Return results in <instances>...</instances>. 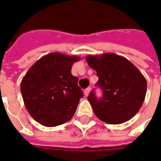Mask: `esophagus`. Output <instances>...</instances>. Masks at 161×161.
<instances>
[{"instance_id":"34e87169","label":"esophagus","mask_w":161,"mask_h":161,"mask_svg":"<svg viewBox=\"0 0 161 161\" xmlns=\"http://www.w3.org/2000/svg\"><path fill=\"white\" fill-rule=\"evenodd\" d=\"M90 92H91V88L88 87L87 89H85V91H84V95H85L86 97H88L89 94H90Z\"/></svg>"}]
</instances>
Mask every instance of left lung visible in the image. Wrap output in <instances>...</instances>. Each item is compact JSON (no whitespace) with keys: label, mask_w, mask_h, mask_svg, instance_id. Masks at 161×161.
Wrapping results in <instances>:
<instances>
[{"label":"left lung","mask_w":161,"mask_h":161,"mask_svg":"<svg viewBox=\"0 0 161 161\" xmlns=\"http://www.w3.org/2000/svg\"><path fill=\"white\" fill-rule=\"evenodd\" d=\"M86 61L97 71V86L103 91L100 99L94 91L88 97L97 118L108 124H120L134 117L147 92V81L142 72L127 58L114 53L90 55Z\"/></svg>","instance_id":"left-lung-1"}]
</instances>
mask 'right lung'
Masks as SVG:
<instances>
[{"label":"right lung","instance_id":"1","mask_svg":"<svg viewBox=\"0 0 161 161\" xmlns=\"http://www.w3.org/2000/svg\"><path fill=\"white\" fill-rule=\"evenodd\" d=\"M79 57L52 53L42 57L26 72L20 91L27 111L46 127L70 121L76 112L83 91L78 78L71 74Z\"/></svg>","mask_w":161,"mask_h":161}]
</instances>
